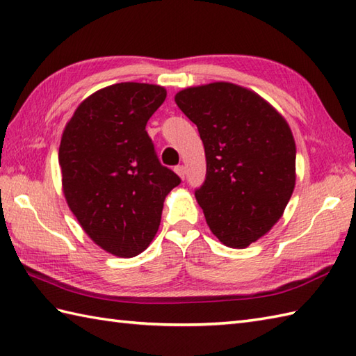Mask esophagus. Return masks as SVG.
Instances as JSON below:
<instances>
[{"instance_id": "obj_1", "label": "esophagus", "mask_w": 356, "mask_h": 356, "mask_svg": "<svg viewBox=\"0 0 356 356\" xmlns=\"http://www.w3.org/2000/svg\"><path fill=\"white\" fill-rule=\"evenodd\" d=\"M176 172H177V176L180 177V179H185V176H186V170H185V166L184 165H179V166H176Z\"/></svg>"}]
</instances>
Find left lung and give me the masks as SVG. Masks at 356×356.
<instances>
[{"instance_id": "obj_1", "label": "left lung", "mask_w": 356, "mask_h": 356, "mask_svg": "<svg viewBox=\"0 0 356 356\" xmlns=\"http://www.w3.org/2000/svg\"><path fill=\"white\" fill-rule=\"evenodd\" d=\"M174 101L205 147L207 179L195 199L209 229L225 246L245 249L272 229L291 200V127L260 95L232 82L188 87Z\"/></svg>"}]
</instances>
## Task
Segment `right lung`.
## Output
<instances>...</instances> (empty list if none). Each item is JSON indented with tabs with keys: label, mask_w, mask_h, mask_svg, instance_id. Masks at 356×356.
<instances>
[{
	"label": "right lung",
	"mask_w": 356,
	"mask_h": 356,
	"mask_svg": "<svg viewBox=\"0 0 356 356\" xmlns=\"http://www.w3.org/2000/svg\"><path fill=\"white\" fill-rule=\"evenodd\" d=\"M165 97V87L145 82L104 87L78 105L61 136L67 205L97 246L122 259L149 246L165 197L180 184L145 131Z\"/></svg>",
	"instance_id": "1"
}]
</instances>
